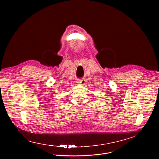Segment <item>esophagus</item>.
I'll use <instances>...</instances> for the list:
<instances>
[{
  "instance_id": "obj_1",
  "label": "esophagus",
  "mask_w": 159,
  "mask_h": 159,
  "mask_svg": "<svg viewBox=\"0 0 159 159\" xmlns=\"http://www.w3.org/2000/svg\"><path fill=\"white\" fill-rule=\"evenodd\" d=\"M78 83H80L81 84L84 85V84H85V83H86V81H85V80H84V79H81V80H78Z\"/></svg>"
}]
</instances>
